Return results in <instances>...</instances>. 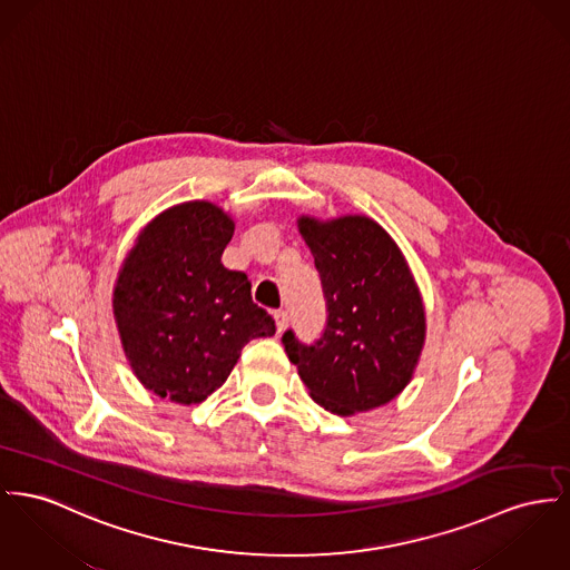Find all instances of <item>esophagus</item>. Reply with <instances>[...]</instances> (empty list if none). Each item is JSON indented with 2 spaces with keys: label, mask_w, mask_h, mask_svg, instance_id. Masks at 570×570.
I'll list each match as a JSON object with an SVG mask.
<instances>
[{
  "label": "esophagus",
  "mask_w": 570,
  "mask_h": 570,
  "mask_svg": "<svg viewBox=\"0 0 570 570\" xmlns=\"http://www.w3.org/2000/svg\"><path fill=\"white\" fill-rule=\"evenodd\" d=\"M274 322H276V331H278V333H283V331L287 328V324H289V315H287V311H276V313H274Z\"/></svg>",
  "instance_id": "esophagus-1"
}]
</instances>
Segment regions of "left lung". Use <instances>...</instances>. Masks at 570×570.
Instances as JSON below:
<instances>
[{
	"instance_id": "left-lung-1",
	"label": "left lung",
	"mask_w": 570,
	"mask_h": 570,
	"mask_svg": "<svg viewBox=\"0 0 570 570\" xmlns=\"http://www.w3.org/2000/svg\"><path fill=\"white\" fill-rule=\"evenodd\" d=\"M326 298V326L311 345L283 335L308 395L335 415L379 409L413 379L425 342L417 283L393 237L367 216L298 218Z\"/></svg>"
}]
</instances>
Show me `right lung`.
I'll return each mask as SVG.
<instances>
[{
    "mask_svg": "<svg viewBox=\"0 0 570 570\" xmlns=\"http://www.w3.org/2000/svg\"><path fill=\"white\" fill-rule=\"evenodd\" d=\"M233 230L218 205L181 203L140 230L120 266L116 328L136 379L159 397L203 402L225 384L246 343L276 333L253 303L248 276L220 262Z\"/></svg>",
    "mask_w": 570,
    "mask_h": 570,
    "instance_id": "1",
    "label": "right lung"
}]
</instances>
